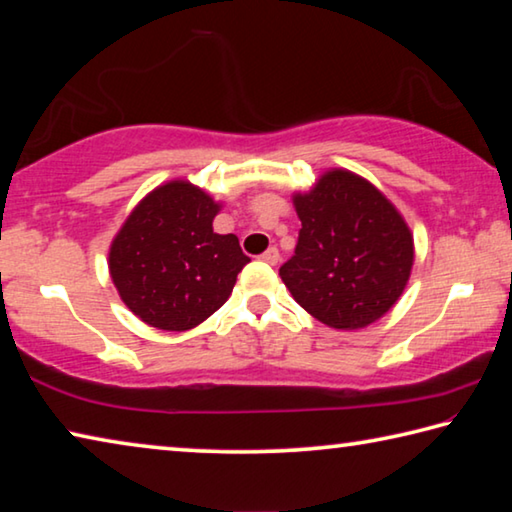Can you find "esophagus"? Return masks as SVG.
Masks as SVG:
<instances>
[{"instance_id": "34e87169", "label": "esophagus", "mask_w": 512, "mask_h": 512, "mask_svg": "<svg viewBox=\"0 0 512 512\" xmlns=\"http://www.w3.org/2000/svg\"><path fill=\"white\" fill-rule=\"evenodd\" d=\"M261 261L270 263V265H277V263H279V249H277V247H270L267 251H263Z\"/></svg>"}]
</instances>
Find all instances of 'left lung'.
Wrapping results in <instances>:
<instances>
[{"label":"left lung","mask_w":512,"mask_h":512,"mask_svg":"<svg viewBox=\"0 0 512 512\" xmlns=\"http://www.w3.org/2000/svg\"><path fill=\"white\" fill-rule=\"evenodd\" d=\"M302 229L279 267L295 302L334 329H361L387 313L410 279L414 240L368 180L334 169L295 194Z\"/></svg>","instance_id":"left-lung-1"}]
</instances>
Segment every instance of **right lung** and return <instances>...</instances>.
Listing matches in <instances>:
<instances>
[{
    "label": "right lung",
    "mask_w": 512,
    "mask_h": 512,
    "mask_svg": "<svg viewBox=\"0 0 512 512\" xmlns=\"http://www.w3.org/2000/svg\"><path fill=\"white\" fill-rule=\"evenodd\" d=\"M219 206L174 180L146 196L109 249V274L125 306L146 325L185 332L229 300L249 263L233 233L212 231Z\"/></svg>",
    "instance_id": "right-lung-1"
}]
</instances>
